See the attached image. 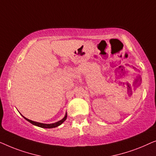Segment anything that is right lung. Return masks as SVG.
<instances>
[{
    "instance_id": "right-lung-1",
    "label": "right lung",
    "mask_w": 156,
    "mask_h": 156,
    "mask_svg": "<svg viewBox=\"0 0 156 156\" xmlns=\"http://www.w3.org/2000/svg\"><path fill=\"white\" fill-rule=\"evenodd\" d=\"M25 119L28 121L29 122L31 123L33 125H35V126H39L41 127V128H45V129H51V128H55L56 126H58L59 125H61L62 123L65 121L66 119L67 118V114H66L65 117L63 118L62 119L60 120V121L55 122V123H53V124H43V123H39V122H34V121H32V120L30 119H28L27 118L23 117Z\"/></svg>"
}]
</instances>
